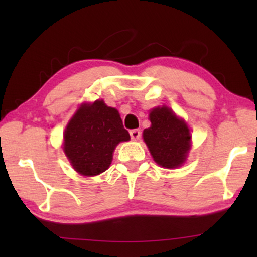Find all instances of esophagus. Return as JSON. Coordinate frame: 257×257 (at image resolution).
I'll list each match as a JSON object with an SVG mask.
<instances>
[{
  "mask_svg": "<svg viewBox=\"0 0 257 257\" xmlns=\"http://www.w3.org/2000/svg\"><path fill=\"white\" fill-rule=\"evenodd\" d=\"M130 136H131V138L133 140H138L140 137H142V132H140V130L138 128L131 130V131H130Z\"/></svg>",
  "mask_w": 257,
  "mask_h": 257,
  "instance_id": "34e87169",
  "label": "esophagus"
}]
</instances>
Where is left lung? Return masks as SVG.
<instances>
[{"label": "left lung", "instance_id": "8db88e82", "mask_svg": "<svg viewBox=\"0 0 257 257\" xmlns=\"http://www.w3.org/2000/svg\"><path fill=\"white\" fill-rule=\"evenodd\" d=\"M150 120L151 127L143 136L156 163L166 168L184 164L191 143L187 125L166 106L151 111Z\"/></svg>", "mask_w": 257, "mask_h": 257}]
</instances>
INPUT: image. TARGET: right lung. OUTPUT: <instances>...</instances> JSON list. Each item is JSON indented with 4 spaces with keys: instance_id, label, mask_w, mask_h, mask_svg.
<instances>
[{
    "instance_id": "add662e5",
    "label": "right lung",
    "mask_w": 257,
    "mask_h": 257,
    "mask_svg": "<svg viewBox=\"0 0 257 257\" xmlns=\"http://www.w3.org/2000/svg\"><path fill=\"white\" fill-rule=\"evenodd\" d=\"M64 152L78 173L92 177L105 172L114 147L130 140L118 111L103 100L82 105L66 126Z\"/></svg>"
}]
</instances>
